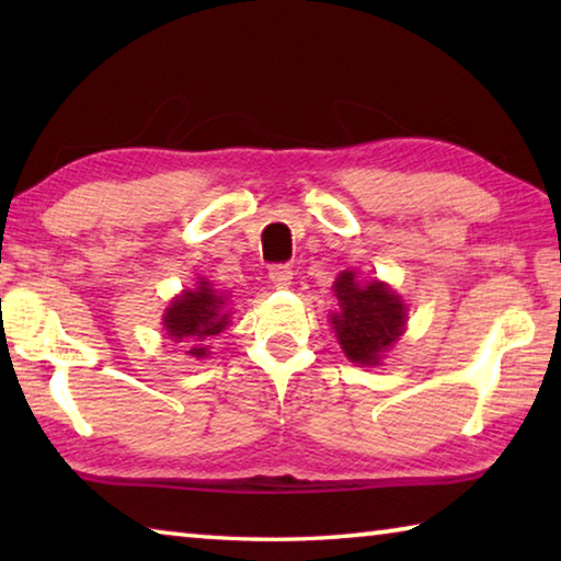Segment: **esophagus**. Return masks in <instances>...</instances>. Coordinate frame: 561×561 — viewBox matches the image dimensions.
Wrapping results in <instances>:
<instances>
[{
  "label": "esophagus",
  "instance_id": "1",
  "mask_svg": "<svg viewBox=\"0 0 561 561\" xmlns=\"http://www.w3.org/2000/svg\"><path fill=\"white\" fill-rule=\"evenodd\" d=\"M291 279H294V272H291L289 264H272V267H270V282L277 289H287Z\"/></svg>",
  "mask_w": 561,
  "mask_h": 561
}]
</instances>
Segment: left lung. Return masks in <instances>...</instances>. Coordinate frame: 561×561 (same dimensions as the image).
I'll return each mask as SVG.
<instances>
[{"label":"left lung","instance_id":"obj_1","mask_svg":"<svg viewBox=\"0 0 561 561\" xmlns=\"http://www.w3.org/2000/svg\"><path fill=\"white\" fill-rule=\"evenodd\" d=\"M339 311L331 327L348 360L376 366L405 329V304L388 284L358 282L354 272H341L334 282Z\"/></svg>","mask_w":561,"mask_h":561}]
</instances>
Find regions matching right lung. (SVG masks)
Wrapping results in <instances>:
<instances>
[{
    "label": "right lung",
    "mask_w": 561,
    "mask_h": 561,
    "mask_svg": "<svg viewBox=\"0 0 561 561\" xmlns=\"http://www.w3.org/2000/svg\"><path fill=\"white\" fill-rule=\"evenodd\" d=\"M230 314L227 311V297L213 289L210 282L201 279L195 289H185L180 297L170 301L165 309L163 327L165 334L175 341L187 344V354L193 358H205L210 351L203 344L215 334L230 324Z\"/></svg>",
    "instance_id": "add662e5"
}]
</instances>
